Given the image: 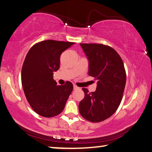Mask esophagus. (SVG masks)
Listing matches in <instances>:
<instances>
[{"instance_id":"34e87169","label":"esophagus","mask_w":152,"mask_h":152,"mask_svg":"<svg viewBox=\"0 0 152 152\" xmlns=\"http://www.w3.org/2000/svg\"><path fill=\"white\" fill-rule=\"evenodd\" d=\"M73 89H79V88H78V87L77 86H73Z\"/></svg>"}]
</instances>
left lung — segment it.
I'll use <instances>...</instances> for the list:
<instances>
[{
    "label": "left lung",
    "instance_id": "obj_1",
    "mask_svg": "<svg viewBox=\"0 0 152 152\" xmlns=\"http://www.w3.org/2000/svg\"><path fill=\"white\" fill-rule=\"evenodd\" d=\"M88 60V75L97 81L96 90L89 93L83 88L85 97L79 110L84 118L99 123L113 115L123 98L126 83L123 62L115 50L99 44H80Z\"/></svg>",
    "mask_w": 152,
    "mask_h": 152
}]
</instances>
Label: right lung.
Masks as SVG:
<instances>
[{
	"label": "right lung",
	"mask_w": 152,
	"mask_h": 152,
	"mask_svg": "<svg viewBox=\"0 0 152 152\" xmlns=\"http://www.w3.org/2000/svg\"><path fill=\"white\" fill-rule=\"evenodd\" d=\"M73 42L48 39L35 44L27 54L21 70V83L29 105L39 115L53 117L65 106L73 89L70 81L58 86L53 73L58 70L60 57Z\"/></svg>",
	"instance_id": "add662e5"
}]
</instances>
